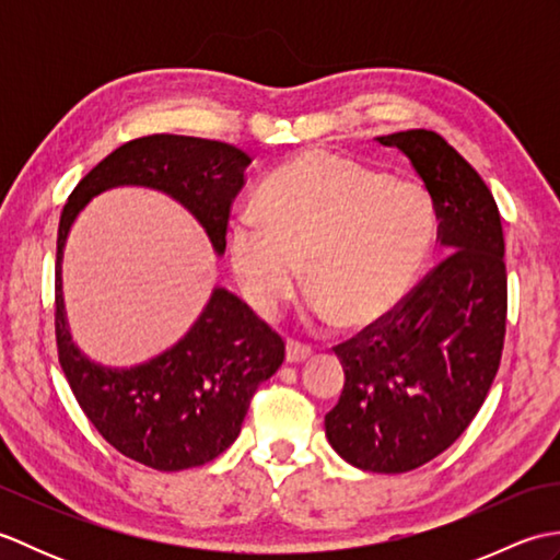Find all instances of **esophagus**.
I'll return each instance as SVG.
<instances>
[{
    "label": "esophagus",
    "instance_id": "esophagus-1",
    "mask_svg": "<svg viewBox=\"0 0 560 560\" xmlns=\"http://www.w3.org/2000/svg\"><path fill=\"white\" fill-rule=\"evenodd\" d=\"M311 353H313V349L307 347V343H301V341H295V339H289V341H287V361H289V363H301V361H305Z\"/></svg>",
    "mask_w": 560,
    "mask_h": 560
}]
</instances>
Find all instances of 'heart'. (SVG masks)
Listing matches in <instances>:
<instances>
[{"label": "heart", "instance_id": "heart-1", "mask_svg": "<svg viewBox=\"0 0 560 560\" xmlns=\"http://www.w3.org/2000/svg\"><path fill=\"white\" fill-rule=\"evenodd\" d=\"M433 237L435 207L421 183L305 151L267 177L259 211L235 219L229 257L257 315L277 313L305 273L307 315L368 327L407 299Z\"/></svg>", "mask_w": 560, "mask_h": 560}]
</instances>
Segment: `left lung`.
<instances>
[{"label": "left lung", "mask_w": 560, "mask_h": 560, "mask_svg": "<svg viewBox=\"0 0 560 560\" xmlns=\"http://www.w3.org/2000/svg\"><path fill=\"white\" fill-rule=\"evenodd\" d=\"M377 141L411 161L450 255L395 313L335 347L347 377L325 433L353 467L401 474L455 443L493 385L508 315L505 237L491 189L443 137L407 129Z\"/></svg>", "instance_id": "obj_1"}]
</instances>
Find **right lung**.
Instances as JSON below:
<instances>
[{
	"label": "right lung",
	"instance_id": "right-lung-1",
	"mask_svg": "<svg viewBox=\"0 0 560 560\" xmlns=\"http://www.w3.org/2000/svg\"><path fill=\"white\" fill-rule=\"evenodd\" d=\"M245 151L223 141L151 135L105 156L69 195L59 217L55 339L59 365L79 407L125 457L159 471L217 459L233 445L255 389L279 371L283 339L225 289H213L192 329L149 363L105 368L69 337L62 301V249L79 211L105 189L153 187L192 213L223 255L233 199L245 185Z\"/></svg>",
	"mask_w": 560,
	"mask_h": 560
}]
</instances>
